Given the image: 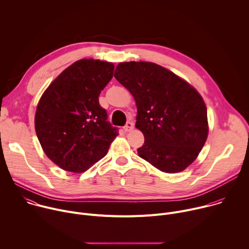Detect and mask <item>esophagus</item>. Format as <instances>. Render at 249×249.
I'll return each mask as SVG.
<instances>
[{"label": "esophagus", "mask_w": 249, "mask_h": 249, "mask_svg": "<svg viewBox=\"0 0 249 249\" xmlns=\"http://www.w3.org/2000/svg\"><path fill=\"white\" fill-rule=\"evenodd\" d=\"M133 128H134V124L129 121V122H127L126 125L124 126V131H125V132H130V131L133 130Z\"/></svg>", "instance_id": "obj_1"}]
</instances>
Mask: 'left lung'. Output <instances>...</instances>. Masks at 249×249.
I'll return each mask as SVG.
<instances>
[{
    "label": "left lung",
    "instance_id": "left-lung-1",
    "mask_svg": "<svg viewBox=\"0 0 249 249\" xmlns=\"http://www.w3.org/2000/svg\"><path fill=\"white\" fill-rule=\"evenodd\" d=\"M114 77L136 100V128L145 137L138 155L163 172L184 170L208 137L202 96L187 82L151 62L120 63Z\"/></svg>",
    "mask_w": 249,
    "mask_h": 249
}]
</instances>
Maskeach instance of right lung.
Masks as SVG:
<instances>
[{
    "label": "right lung",
    "instance_id": "add662e5",
    "mask_svg": "<svg viewBox=\"0 0 249 249\" xmlns=\"http://www.w3.org/2000/svg\"><path fill=\"white\" fill-rule=\"evenodd\" d=\"M113 71L109 62L79 60L42 94L34 118L35 132L46 156L62 169L86 171L105 157L118 135L98 101Z\"/></svg>",
    "mask_w": 249,
    "mask_h": 249
}]
</instances>
